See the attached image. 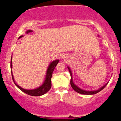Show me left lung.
Returning a JSON list of instances; mask_svg holds the SVG:
<instances>
[{"label":"left lung","mask_w":121,"mask_h":121,"mask_svg":"<svg viewBox=\"0 0 121 121\" xmlns=\"http://www.w3.org/2000/svg\"><path fill=\"white\" fill-rule=\"evenodd\" d=\"M68 69H69V73H70V76H71V79H70V85H71V86L72 88L74 89V91H76V92L78 93L82 94H86V95H92V94H96V93H97L99 92V91H102L104 87H105L107 85V84H108V83H107L106 85H105L101 87V89H99L97 90V91H84V90H82V89H80L79 87H77L76 85H75L74 84H73V80H72V74L71 70H70V69L69 67H68Z\"/></svg>","instance_id":"1"}]
</instances>
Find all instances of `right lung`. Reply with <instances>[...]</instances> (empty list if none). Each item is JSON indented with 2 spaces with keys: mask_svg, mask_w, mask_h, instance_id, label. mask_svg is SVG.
Masks as SVG:
<instances>
[{
  "mask_svg": "<svg viewBox=\"0 0 121 121\" xmlns=\"http://www.w3.org/2000/svg\"><path fill=\"white\" fill-rule=\"evenodd\" d=\"M33 32L32 30H28L27 31V34H28V33L32 32ZM23 37V36H20L19 38H21V37ZM59 62V60H57L51 62L49 66H48V68L47 69V76H46V78H45V81H44V84H43L41 86H40L38 88L35 89L33 90H26L24 89L22 87L19 86V85L17 84H16L15 83V84L16 85V86H17L19 89L21 90L22 91L25 93L28 94V95H32V96H40V95H42L43 94H45L47 92H48V91H49L50 89L51 88V86H52V84H51V78H52V73L53 72L54 69H55V67L56 66L57 64H58V62ZM12 57H11V68L12 69ZM11 74H12V80L14 81V78H13V75H12V70H11Z\"/></svg>",
  "mask_w": 121,
  "mask_h": 121,
  "instance_id": "add662e5",
  "label": "right lung"
}]
</instances>
